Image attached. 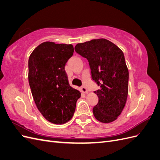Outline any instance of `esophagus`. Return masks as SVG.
<instances>
[{
	"label": "esophagus",
	"instance_id": "34e87169",
	"mask_svg": "<svg viewBox=\"0 0 160 160\" xmlns=\"http://www.w3.org/2000/svg\"><path fill=\"white\" fill-rule=\"evenodd\" d=\"M81 91L82 93H88V90H87L86 88H85V87H84V86L81 87Z\"/></svg>",
	"mask_w": 160,
	"mask_h": 160
}]
</instances>
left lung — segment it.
I'll return each instance as SVG.
<instances>
[{
    "mask_svg": "<svg viewBox=\"0 0 160 160\" xmlns=\"http://www.w3.org/2000/svg\"><path fill=\"white\" fill-rule=\"evenodd\" d=\"M75 51L88 60L91 78L100 89L94 93L99 101L93 108L96 119L111 123L122 112L128 94L129 71L123 52L105 38L78 43Z\"/></svg>",
    "mask_w": 160,
    "mask_h": 160,
    "instance_id": "left-lung-1",
    "label": "left lung"
}]
</instances>
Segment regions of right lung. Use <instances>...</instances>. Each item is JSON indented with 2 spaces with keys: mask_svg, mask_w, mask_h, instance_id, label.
I'll use <instances>...</instances> for the list:
<instances>
[{
  "mask_svg": "<svg viewBox=\"0 0 160 160\" xmlns=\"http://www.w3.org/2000/svg\"><path fill=\"white\" fill-rule=\"evenodd\" d=\"M72 45L45 42L28 59V83L38 109L47 121L63 124L72 118L81 93L70 86L65 71Z\"/></svg>",
  "mask_w": 160,
  "mask_h": 160,
  "instance_id": "obj_1",
  "label": "right lung"
}]
</instances>
